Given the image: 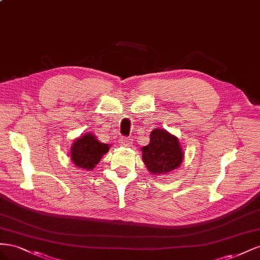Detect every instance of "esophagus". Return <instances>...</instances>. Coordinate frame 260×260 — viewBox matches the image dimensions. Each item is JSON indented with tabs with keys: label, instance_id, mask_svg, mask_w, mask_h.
Returning a JSON list of instances; mask_svg holds the SVG:
<instances>
[{
	"label": "esophagus",
	"instance_id": "esophagus-1",
	"mask_svg": "<svg viewBox=\"0 0 260 260\" xmlns=\"http://www.w3.org/2000/svg\"><path fill=\"white\" fill-rule=\"evenodd\" d=\"M120 144L121 146H124V147H129L132 144V139H129L128 137H122L120 139Z\"/></svg>",
	"mask_w": 260,
	"mask_h": 260
}]
</instances>
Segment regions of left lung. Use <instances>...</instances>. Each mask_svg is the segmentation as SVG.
I'll use <instances>...</instances> for the list:
<instances>
[{
	"instance_id": "8db88e82",
	"label": "left lung",
	"mask_w": 260,
	"mask_h": 260,
	"mask_svg": "<svg viewBox=\"0 0 260 260\" xmlns=\"http://www.w3.org/2000/svg\"><path fill=\"white\" fill-rule=\"evenodd\" d=\"M143 161L150 173L162 174L180 167L183 152L177 138L165 129H153L150 143L143 147Z\"/></svg>"
}]
</instances>
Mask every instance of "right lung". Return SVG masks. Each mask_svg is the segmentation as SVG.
<instances>
[{
  "label": "right lung",
  "instance_id": "1",
  "mask_svg": "<svg viewBox=\"0 0 260 260\" xmlns=\"http://www.w3.org/2000/svg\"><path fill=\"white\" fill-rule=\"evenodd\" d=\"M109 151V146L95 139V136L87 134L79 137L73 144L71 155L74 165L80 169L92 170L98 165L101 157Z\"/></svg>",
  "mask_w": 260,
  "mask_h": 260
}]
</instances>
